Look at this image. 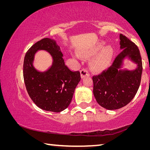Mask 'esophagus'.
I'll use <instances>...</instances> for the list:
<instances>
[{
  "label": "esophagus",
  "instance_id": "esophagus-1",
  "mask_svg": "<svg viewBox=\"0 0 150 150\" xmlns=\"http://www.w3.org/2000/svg\"><path fill=\"white\" fill-rule=\"evenodd\" d=\"M80 73H81V77L82 79L86 77V76H89V73H88L87 69H81L80 71Z\"/></svg>",
  "mask_w": 150,
  "mask_h": 150
}]
</instances>
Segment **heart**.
Masks as SVG:
<instances>
[{"label": "heart", "mask_w": 150, "mask_h": 150, "mask_svg": "<svg viewBox=\"0 0 150 150\" xmlns=\"http://www.w3.org/2000/svg\"><path fill=\"white\" fill-rule=\"evenodd\" d=\"M105 45V43L100 42L94 46L82 51V54L87 57H92L101 51L90 62V68L94 71H103L107 69L110 65L111 61L114 57V54H115V51L111 46H106L103 48ZM74 55L76 57H79L77 54H75Z\"/></svg>", "instance_id": "1"}]
</instances>
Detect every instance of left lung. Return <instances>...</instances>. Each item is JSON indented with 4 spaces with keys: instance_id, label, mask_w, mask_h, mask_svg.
I'll list each match as a JSON object with an SVG mask.
<instances>
[{
    "instance_id": "left-lung-1",
    "label": "left lung",
    "mask_w": 150,
    "mask_h": 150,
    "mask_svg": "<svg viewBox=\"0 0 150 150\" xmlns=\"http://www.w3.org/2000/svg\"><path fill=\"white\" fill-rule=\"evenodd\" d=\"M122 52L110 67L102 74L93 76V95L98 105L108 110L119 109L130 102L140 85L142 63L137 45L120 34ZM128 59L137 64L134 70L123 69Z\"/></svg>"
}]
</instances>
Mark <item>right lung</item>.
Wrapping results in <instances>:
<instances>
[{
	"instance_id": "1",
	"label": "right lung",
	"mask_w": 150,
	"mask_h": 150,
	"mask_svg": "<svg viewBox=\"0 0 150 150\" xmlns=\"http://www.w3.org/2000/svg\"><path fill=\"white\" fill-rule=\"evenodd\" d=\"M40 50L48 52L52 58V65L44 72L33 66L35 55ZM63 56L56 41L46 38L33 45L24 57L23 75L27 92L42 110L59 112L67 108L80 81V72L68 69Z\"/></svg>"
}]
</instances>
